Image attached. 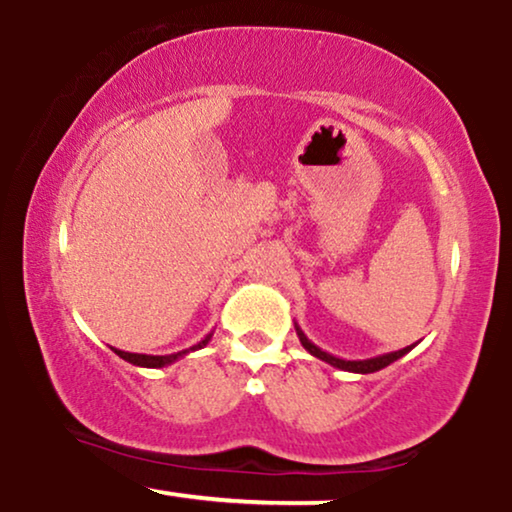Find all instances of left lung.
<instances>
[{
	"label": "left lung",
	"mask_w": 512,
	"mask_h": 512,
	"mask_svg": "<svg viewBox=\"0 0 512 512\" xmlns=\"http://www.w3.org/2000/svg\"><path fill=\"white\" fill-rule=\"evenodd\" d=\"M294 327H296V334H298V338H301V345L305 350H308L310 355L313 357H317V360H322V362H327V364H331V367H336V369H343V371H353V374H374V371H381V369H386L388 364H393V362H397L400 360V357H404L409 353L411 348H414V345H407V348H402V350H395V353H386V355H376V357H369V360H343V357H336V355H331V353H327V350H322V348H317V345L310 341L308 336L303 334V329L298 327V324L294 322Z\"/></svg>",
	"instance_id": "8db88e82"
}]
</instances>
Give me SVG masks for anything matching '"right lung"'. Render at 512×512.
Returning a JSON list of instances; mask_svg holds the SVG:
<instances>
[{
    "label": "right lung",
    "mask_w": 512,
    "mask_h": 512,
    "mask_svg": "<svg viewBox=\"0 0 512 512\" xmlns=\"http://www.w3.org/2000/svg\"><path fill=\"white\" fill-rule=\"evenodd\" d=\"M211 336H214V334H207L197 345H192V348L181 350V353H171V355H141V353H124V350H117V348H112V350H115V353L122 357V360H126L129 364H136V367L162 369V367H169V364L178 362V360H181V357H185L188 353H195V350L204 348V345L211 341Z\"/></svg>",
    "instance_id": "1"
}]
</instances>
